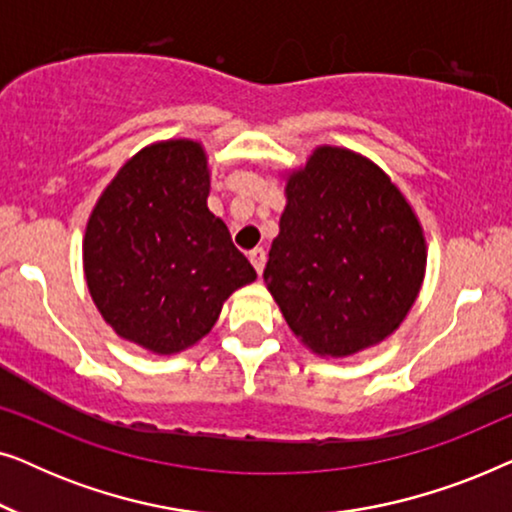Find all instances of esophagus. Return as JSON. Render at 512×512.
Instances as JSON below:
<instances>
[{
	"instance_id": "34e87169",
	"label": "esophagus",
	"mask_w": 512,
	"mask_h": 512,
	"mask_svg": "<svg viewBox=\"0 0 512 512\" xmlns=\"http://www.w3.org/2000/svg\"><path fill=\"white\" fill-rule=\"evenodd\" d=\"M249 261H251V265H254V268H256L258 275H261L263 268H265V249H261V247L251 249V251H249Z\"/></svg>"
}]
</instances>
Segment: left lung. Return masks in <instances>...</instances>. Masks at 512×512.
<instances>
[{
    "label": "left lung",
    "instance_id": "1",
    "mask_svg": "<svg viewBox=\"0 0 512 512\" xmlns=\"http://www.w3.org/2000/svg\"><path fill=\"white\" fill-rule=\"evenodd\" d=\"M426 240L398 186L361 153L317 146L286 177L263 279L321 356H352L401 326L422 289Z\"/></svg>",
    "mask_w": 512,
    "mask_h": 512
}]
</instances>
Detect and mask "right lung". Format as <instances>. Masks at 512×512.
Returning a JSON list of instances; mask_svg holds the SVG:
<instances>
[{
    "label": "right lung",
    "instance_id": "right-lung-1",
    "mask_svg": "<svg viewBox=\"0 0 512 512\" xmlns=\"http://www.w3.org/2000/svg\"><path fill=\"white\" fill-rule=\"evenodd\" d=\"M207 195L202 144L167 139L118 170L88 219L90 298L121 338L153 354L205 338L230 293L256 279Z\"/></svg>",
    "mask_w": 512,
    "mask_h": 512
}]
</instances>
